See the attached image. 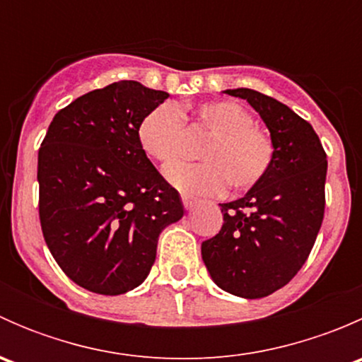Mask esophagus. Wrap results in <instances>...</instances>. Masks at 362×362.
<instances>
[{
    "label": "esophagus",
    "mask_w": 362,
    "mask_h": 362,
    "mask_svg": "<svg viewBox=\"0 0 362 362\" xmlns=\"http://www.w3.org/2000/svg\"><path fill=\"white\" fill-rule=\"evenodd\" d=\"M182 203H184L185 210H192L198 204V199L191 198V196H182Z\"/></svg>",
    "instance_id": "1"
}]
</instances>
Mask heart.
<instances>
[{"mask_svg":"<svg viewBox=\"0 0 362 362\" xmlns=\"http://www.w3.org/2000/svg\"><path fill=\"white\" fill-rule=\"evenodd\" d=\"M210 136L199 148L202 163H173L164 177L187 194H217L226 184L249 189L264 178L275 156L272 136L254 126V117L235 101H211L196 108ZM184 120L173 105H160L138 126V144L152 160L170 163L180 152Z\"/></svg>","mask_w":362,"mask_h":362,"instance_id":"b5f03b06","label":"heart"}]
</instances>
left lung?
<instances>
[{"label": "left lung", "instance_id": "8db88e82", "mask_svg": "<svg viewBox=\"0 0 362 362\" xmlns=\"http://www.w3.org/2000/svg\"><path fill=\"white\" fill-rule=\"evenodd\" d=\"M224 93L261 115L275 156L243 198L221 203L224 222L202 243V257L222 291L257 299L287 286L308 259L324 218L327 159L310 122L287 105L243 87Z\"/></svg>", "mask_w": 362, "mask_h": 362}]
</instances>
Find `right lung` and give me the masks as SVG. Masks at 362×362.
<instances>
[{"label":"right lung","instance_id":"obj_1","mask_svg":"<svg viewBox=\"0 0 362 362\" xmlns=\"http://www.w3.org/2000/svg\"><path fill=\"white\" fill-rule=\"evenodd\" d=\"M168 96L134 80L113 82L57 112L42 141L43 238L59 268L90 293L140 286L160 231L184 217L178 192L138 144L144 117Z\"/></svg>","mask_w":362,"mask_h":362}]
</instances>
